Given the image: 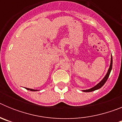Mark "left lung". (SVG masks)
Wrapping results in <instances>:
<instances>
[{"mask_svg":"<svg viewBox=\"0 0 122 122\" xmlns=\"http://www.w3.org/2000/svg\"><path fill=\"white\" fill-rule=\"evenodd\" d=\"M112 58L111 57V64H110V66H109V68L108 70V71H107V74L105 76V77L103 79V80L101 81L100 83H98L97 86H95V87H92L91 89H89V90H83V92H92V91H94V90H97V89H100L103 85L105 84V82H106V81L107 80V79H108L109 76V74L111 71V70H112Z\"/></svg>","mask_w":122,"mask_h":122,"instance_id":"1","label":"left lung"}]
</instances>
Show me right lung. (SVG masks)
Masks as SVG:
<instances>
[{"label":"right lung","instance_id":"1","mask_svg":"<svg viewBox=\"0 0 122 122\" xmlns=\"http://www.w3.org/2000/svg\"><path fill=\"white\" fill-rule=\"evenodd\" d=\"M27 90H30V91H36V90H34V89H29V88H25Z\"/></svg>","mask_w":122,"mask_h":122}]
</instances>
